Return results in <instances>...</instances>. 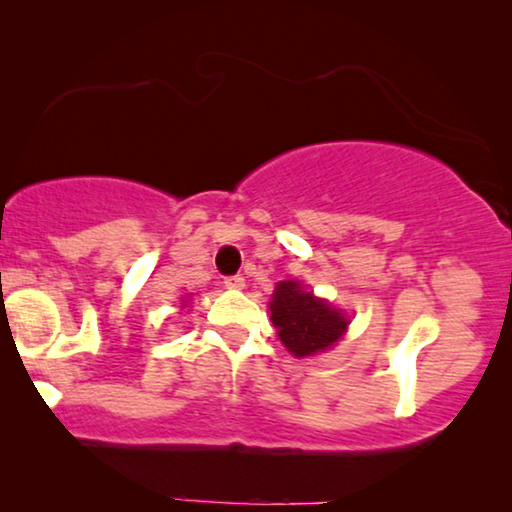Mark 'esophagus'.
I'll use <instances>...</instances> for the list:
<instances>
[{
  "instance_id": "esophagus-1",
  "label": "esophagus",
  "mask_w": 512,
  "mask_h": 512,
  "mask_svg": "<svg viewBox=\"0 0 512 512\" xmlns=\"http://www.w3.org/2000/svg\"><path fill=\"white\" fill-rule=\"evenodd\" d=\"M223 284H226V289L240 291V289H244V277L242 275H228L226 279H223Z\"/></svg>"
}]
</instances>
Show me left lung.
<instances>
[{"label":"left lung","instance_id":"obj_1","mask_svg":"<svg viewBox=\"0 0 512 512\" xmlns=\"http://www.w3.org/2000/svg\"><path fill=\"white\" fill-rule=\"evenodd\" d=\"M272 324L293 356L324 352L345 335L347 317L326 300L314 298L300 282H279L272 293Z\"/></svg>","mask_w":512,"mask_h":512}]
</instances>
